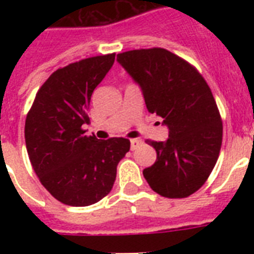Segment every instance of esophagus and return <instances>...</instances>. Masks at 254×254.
<instances>
[{
	"label": "esophagus",
	"mask_w": 254,
	"mask_h": 254,
	"mask_svg": "<svg viewBox=\"0 0 254 254\" xmlns=\"http://www.w3.org/2000/svg\"><path fill=\"white\" fill-rule=\"evenodd\" d=\"M141 143H142V139H139V138L130 139V149L131 150H135V149H137V147H138Z\"/></svg>",
	"instance_id": "34e87169"
}]
</instances>
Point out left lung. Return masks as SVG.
Returning a JSON list of instances; mask_svg holds the SVG:
<instances>
[{"mask_svg":"<svg viewBox=\"0 0 254 254\" xmlns=\"http://www.w3.org/2000/svg\"><path fill=\"white\" fill-rule=\"evenodd\" d=\"M117 62L139 85L150 113L169 129L165 142L147 141L157 151L143 177L165 197H187L204 185L216 165L223 124L212 92L192 65L165 49L133 50Z\"/></svg>","mask_w":254,"mask_h":254,"instance_id":"1","label":"left lung"}]
</instances>
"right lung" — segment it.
Listing matches in <instances>:
<instances>
[{"label": "right lung", "instance_id": "1", "mask_svg": "<svg viewBox=\"0 0 254 254\" xmlns=\"http://www.w3.org/2000/svg\"><path fill=\"white\" fill-rule=\"evenodd\" d=\"M115 54L57 69L38 91L25 124L30 162L45 189L63 204L85 207L111 192L117 165L130 149L125 138L85 135L91 96Z\"/></svg>", "mask_w": 254, "mask_h": 254}]
</instances>
